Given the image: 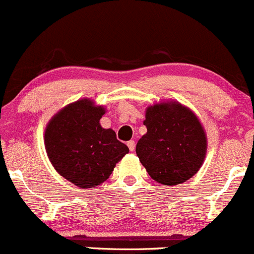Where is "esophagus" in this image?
I'll list each match as a JSON object with an SVG mask.
<instances>
[{
  "label": "esophagus",
  "instance_id": "obj_1",
  "mask_svg": "<svg viewBox=\"0 0 254 254\" xmlns=\"http://www.w3.org/2000/svg\"><path fill=\"white\" fill-rule=\"evenodd\" d=\"M127 147H129V149H130V152H133V150H135V141L133 140H130V141H127Z\"/></svg>",
  "mask_w": 254,
  "mask_h": 254
}]
</instances>
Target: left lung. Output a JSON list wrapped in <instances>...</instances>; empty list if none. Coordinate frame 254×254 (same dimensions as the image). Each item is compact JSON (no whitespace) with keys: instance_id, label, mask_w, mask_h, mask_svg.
<instances>
[{"instance_id":"obj_1","label":"left lung","mask_w":254,"mask_h":254,"mask_svg":"<svg viewBox=\"0 0 254 254\" xmlns=\"http://www.w3.org/2000/svg\"><path fill=\"white\" fill-rule=\"evenodd\" d=\"M147 133L136 144V154L149 176L164 186H176L201 168L207 137L194 112L169 101L146 110Z\"/></svg>"}]
</instances>
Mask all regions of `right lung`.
<instances>
[{
	"instance_id": "right-lung-1",
	"label": "right lung",
	"mask_w": 254,
	"mask_h": 254,
	"mask_svg": "<svg viewBox=\"0 0 254 254\" xmlns=\"http://www.w3.org/2000/svg\"><path fill=\"white\" fill-rule=\"evenodd\" d=\"M105 112L104 106H95L91 100H78L55 114L44 131V146L52 165L82 189L104 183L116 164L129 153L112 129L100 125Z\"/></svg>"
}]
</instances>
